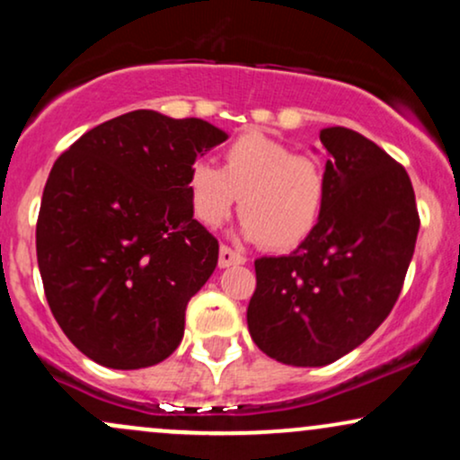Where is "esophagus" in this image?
<instances>
[{
	"label": "esophagus",
	"mask_w": 460,
	"mask_h": 460,
	"mask_svg": "<svg viewBox=\"0 0 460 460\" xmlns=\"http://www.w3.org/2000/svg\"><path fill=\"white\" fill-rule=\"evenodd\" d=\"M246 260L240 255V252L231 251L229 246H220V252H218V266L220 268H229V266H235V263H244Z\"/></svg>",
	"instance_id": "1"
}]
</instances>
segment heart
Instances as JSON below:
<instances>
[{
    "instance_id": "obj_1",
    "label": "heart",
    "mask_w": 460,
    "mask_h": 460,
    "mask_svg": "<svg viewBox=\"0 0 460 460\" xmlns=\"http://www.w3.org/2000/svg\"><path fill=\"white\" fill-rule=\"evenodd\" d=\"M188 192L200 225L220 226L240 199L242 237L289 251L320 225L329 186L318 160L296 155L261 131H248L225 146L223 168L208 160L190 166Z\"/></svg>"
}]
</instances>
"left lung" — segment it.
<instances>
[{
  "mask_svg": "<svg viewBox=\"0 0 460 460\" xmlns=\"http://www.w3.org/2000/svg\"><path fill=\"white\" fill-rule=\"evenodd\" d=\"M326 208L289 255L255 260L246 322L270 358L296 367L337 361L372 335L402 289L420 216L411 179L366 136L324 128Z\"/></svg>",
  "mask_w": 460,
  "mask_h": 460,
  "instance_id": "obj_1",
  "label": "left lung"
}]
</instances>
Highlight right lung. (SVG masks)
Wrapping results in <instances>:
<instances>
[{
    "label": "right lung",
    "instance_id": "1",
    "mask_svg": "<svg viewBox=\"0 0 460 460\" xmlns=\"http://www.w3.org/2000/svg\"><path fill=\"white\" fill-rule=\"evenodd\" d=\"M229 134L200 119L134 110L58 157L36 225L51 314L99 366L140 369L177 350L188 300L218 263L192 218L188 171Z\"/></svg>",
    "mask_w": 460,
    "mask_h": 460
}]
</instances>
